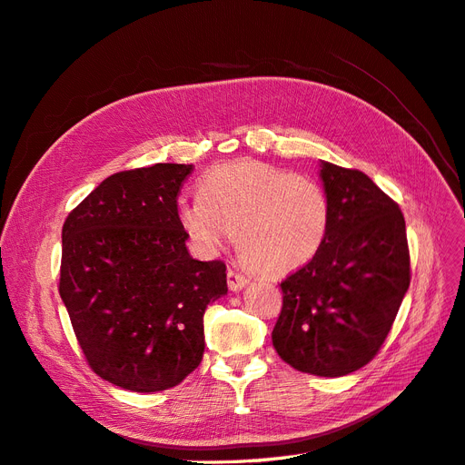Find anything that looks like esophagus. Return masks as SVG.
<instances>
[{"label":"esophagus","mask_w":465,"mask_h":465,"mask_svg":"<svg viewBox=\"0 0 465 465\" xmlns=\"http://www.w3.org/2000/svg\"><path fill=\"white\" fill-rule=\"evenodd\" d=\"M227 283H229V289L236 292V291L244 289V287L250 283V279H248L244 273L236 272V270H232V267H229V272H227Z\"/></svg>","instance_id":"34e87169"}]
</instances>
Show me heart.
Listing matches in <instances>:
<instances>
[{
    "instance_id": "b5f03b06",
    "label": "heart",
    "mask_w": 465,
    "mask_h": 465,
    "mask_svg": "<svg viewBox=\"0 0 465 465\" xmlns=\"http://www.w3.org/2000/svg\"><path fill=\"white\" fill-rule=\"evenodd\" d=\"M180 227L203 252L234 238L265 275H287L326 242L330 200L320 182L258 161H232L200 180V198L180 200Z\"/></svg>"
}]
</instances>
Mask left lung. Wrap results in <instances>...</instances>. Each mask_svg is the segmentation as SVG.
Wrapping results in <instances>:
<instances>
[{"instance_id": "obj_1", "label": "left lung", "mask_w": 465, "mask_h": 465, "mask_svg": "<svg viewBox=\"0 0 465 465\" xmlns=\"http://www.w3.org/2000/svg\"><path fill=\"white\" fill-rule=\"evenodd\" d=\"M330 229L318 254L289 275L272 331L277 355L316 376H345L382 347L410 289L398 203L361 171L320 161Z\"/></svg>"}]
</instances>
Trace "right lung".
Listing matches in <instances>:
<instances>
[{
  "label": "right lung",
  "mask_w": 465,
  "mask_h": 465,
  "mask_svg": "<svg viewBox=\"0 0 465 465\" xmlns=\"http://www.w3.org/2000/svg\"><path fill=\"white\" fill-rule=\"evenodd\" d=\"M192 171L112 174L64 223L60 297L91 369L124 390H168L198 369L205 308L229 291L227 267L193 260L176 217Z\"/></svg>",
  "instance_id": "obj_1"
}]
</instances>
